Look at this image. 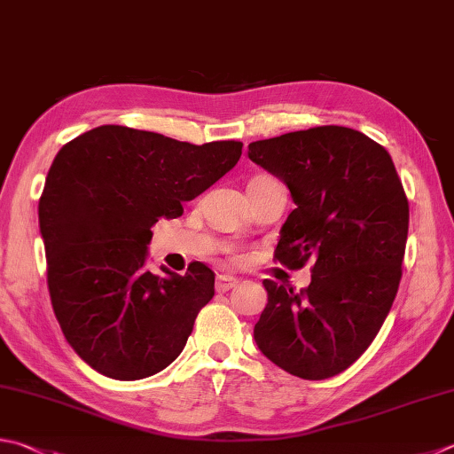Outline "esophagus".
<instances>
[{"label":"esophagus","instance_id":"esophagus-1","mask_svg":"<svg viewBox=\"0 0 454 454\" xmlns=\"http://www.w3.org/2000/svg\"><path fill=\"white\" fill-rule=\"evenodd\" d=\"M233 286H237V278L229 277V275H219L215 280V290L217 293H227Z\"/></svg>","mask_w":454,"mask_h":454}]
</instances>
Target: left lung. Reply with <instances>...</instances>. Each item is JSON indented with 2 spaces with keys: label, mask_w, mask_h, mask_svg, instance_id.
Returning <instances> with one entry per match:
<instances>
[{
  "label": "left lung",
  "mask_w": 454,
  "mask_h": 454,
  "mask_svg": "<svg viewBox=\"0 0 454 454\" xmlns=\"http://www.w3.org/2000/svg\"><path fill=\"white\" fill-rule=\"evenodd\" d=\"M249 158L286 184L296 203L275 259L312 261L301 293L264 280L254 324L261 352L302 380H328L360 357L395 301L409 201L387 150L346 126H316L249 144Z\"/></svg>",
  "instance_id": "8db88e82"
}]
</instances>
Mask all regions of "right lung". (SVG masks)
<instances>
[{"instance_id":"obj_1","label":"right lung","mask_w":454,"mask_h":454,"mask_svg":"<svg viewBox=\"0 0 454 454\" xmlns=\"http://www.w3.org/2000/svg\"><path fill=\"white\" fill-rule=\"evenodd\" d=\"M243 144L195 146L126 126H98L59 150L39 200L51 304L71 348L106 378L134 381L182 354L215 294L203 262L146 269L152 225L176 219L233 169Z\"/></svg>"}]
</instances>
